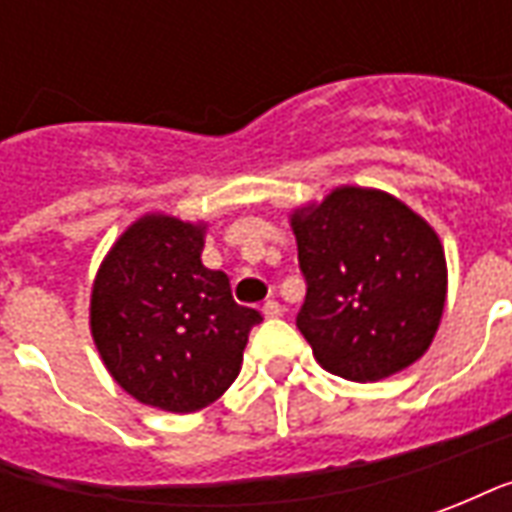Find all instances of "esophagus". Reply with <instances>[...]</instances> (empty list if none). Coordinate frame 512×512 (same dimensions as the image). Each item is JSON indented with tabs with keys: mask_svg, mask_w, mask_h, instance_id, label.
I'll return each mask as SVG.
<instances>
[{
	"mask_svg": "<svg viewBox=\"0 0 512 512\" xmlns=\"http://www.w3.org/2000/svg\"><path fill=\"white\" fill-rule=\"evenodd\" d=\"M282 304H279V301H274V299H268L266 304H263V315H266V318H279V315H282Z\"/></svg>",
	"mask_w": 512,
	"mask_h": 512,
	"instance_id": "34e87169",
	"label": "esophagus"
}]
</instances>
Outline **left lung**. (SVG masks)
Returning a JSON list of instances; mask_svg holds the SVG:
<instances>
[{"mask_svg":"<svg viewBox=\"0 0 512 512\" xmlns=\"http://www.w3.org/2000/svg\"><path fill=\"white\" fill-rule=\"evenodd\" d=\"M307 296L296 326L329 373L381 381L414 365L439 329L447 263L439 235L403 202L343 186L293 213Z\"/></svg>","mask_w":512,"mask_h":512,"instance_id":"1","label":"left lung"}]
</instances>
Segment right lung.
Wrapping results in <instances>:
<instances>
[{
    "instance_id": "obj_1",
    "label": "right lung",
    "mask_w": 512,
    "mask_h": 512,
    "mask_svg": "<svg viewBox=\"0 0 512 512\" xmlns=\"http://www.w3.org/2000/svg\"><path fill=\"white\" fill-rule=\"evenodd\" d=\"M197 224L150 213L106 255L90 326L106 370L145 406L189 414L233 384L263 315L235 304L224 271L202 266Z\"/></svg>"
}]
</instances>
